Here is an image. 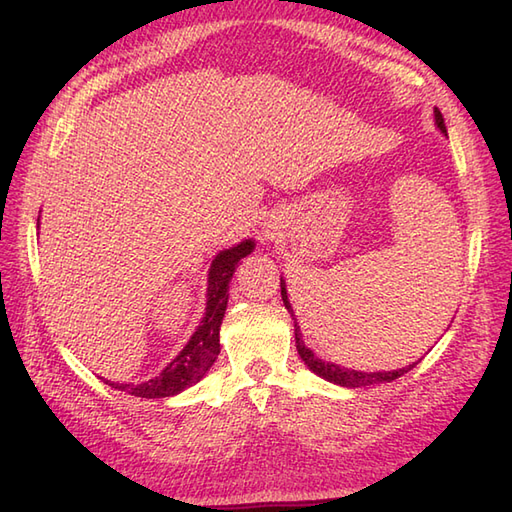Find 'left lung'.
<instances>
[{"label": "left lung", "instance_id": "obj_1", "mask_svg": "<svg viewBox=\"0 0 512 512\" xmlns=\"http://www.w3.org/2000/svg\"><path fill=\"white\" fill-rule=\"evenodd\" d=\"M433 116H436V125H438L440 132L447 136V127H444V118H442L438 107H436V110H433ZM281 299H284V306L290 312L292 321H295V341H297V352L301 356V361L308 365L310 372L325 378V380H328V383L341 385V387H350V389L369 387V385L391 383V380L400 378L402 374H407L409 369L416 367V363H413V365H407V367H402V369H391V372H356V369H347V367H341V365H336V363L323 361V358H319L317 354H314L310 347L303 343V339H301V328H299V323L295 319V312H292V306H290V301H288V290H286V281L284 279H281Z\"/></svg>", "mask_w": 512, "mask_h": 512}]
</instances>
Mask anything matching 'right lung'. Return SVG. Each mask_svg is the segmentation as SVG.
Returning <instances> with one entry per match:
<instances>
[{"label": "right lung", "instance_id": "obj_1", "mask_svg": "<svg viewBox=\"0 0 512 512\" xmlns=\"http://www.w3.org/2000/svg\"><path fill=\"white\" fill-rule=\"evenodd\" d=\"M253 250V239H244L237 246L220 250L215 255L209 268V286H206V310L198 330L193 332L189 343L182 347V352L158 376L140 385L112 383V380H105V383L138 398H169L198 383L215 363L217 354H220V325L228 303V284H231L237 264Z\"/></svg>", "mask_w": 512, "mask_h": 512}]
</instances>
